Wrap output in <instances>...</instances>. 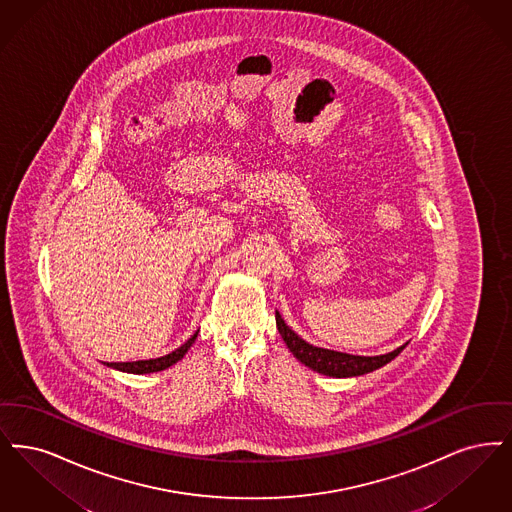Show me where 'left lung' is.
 <instances>
[{"instance_id": "left-lung-1", "label": "left lung", "mask_w": 512, "mask_h": 512, "mask_svg": "<svg viewBox=\"0 0 512 512\" xmlns=\"http://www.w3.org/2000/svg\"><path fill=\"white\" fill-rule=\"evenodd\" d=\"M275 319H277V329L283 336L287 348L292 352V356L296 357L300 363H304L306 367H310L321 375H327V377H359V375L371 373L375 369H380L382 365L390 363L394 357L400 356L401 350L407 346V344H403L394 352L384 354V356L367 357L342 354V352H334V350L317 348V346L308 344L306 340H302L290 327H287L281 313L275 312Z\"/></svg>"}]
</instances>
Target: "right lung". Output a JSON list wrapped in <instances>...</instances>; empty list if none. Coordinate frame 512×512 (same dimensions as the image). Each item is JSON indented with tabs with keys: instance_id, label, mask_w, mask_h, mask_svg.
I'll list each match as a JSON object with an SVG mask.
<instances>
[{
	"instance_id": "obj_1",
	"label": "right lung",
	"mask_w": 512,
	"mask_h": 512,
	"mask_svg": "<svg viewBox=\"0 0 512 512\" xmlns=\"http://www.w3.org/2000/svg\"><path fill=\"white\" fill-rule=\"evenodd\" d=\"M197 334H193L183 346H179L178 350H174L168 356L156 357V359H141V361H128V363H107V367L124 371V373H134V375H145V373H156V371H164L168 367H172L174 363H178L181 357L187 354V350L191 348V344L195 342Z\"/></svg>"
}]
</instances>
